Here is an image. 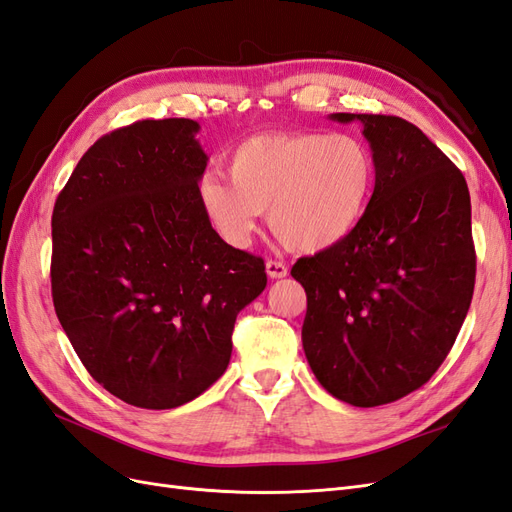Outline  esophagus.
Returning a JSON list of instances; mask_svg holds the SVG:
<instances>
[{
	"instance_id": "esophagus-1",
	"label": "esophagus",
	"mask_w": 512,
	"mask_h": 512,
	"mask_svg": "<svg viewBox=\"0 0 512 512\" xmlns=\"http://www.w3.org/2000/svg\"><path fill=\"white\" fill-rule=\"evenodd\" d=\"M265 267H267V275L271 277V280H280V277L288 275V267L280 260H267Z\"/></svg>"
}]
</instances>
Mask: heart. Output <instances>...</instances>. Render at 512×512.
I'll list each match as a JSON object with an SVG mask.
<instances>
[{
	"instance_id": "b5f03b06",
	"label": "heart",
	"mask_w": 512,
	"mask_h": 512,
	"mask_svg": "<svg viewBox=\"0 0 512 512\" xmlns=\"http://www.w3.org/2000/svg\"><path fill=\"white\" fill-rule=\"evenodd\" d=\"M198 183L207 218L232 245H247L262 211L288 250L314 254L361 226L376 192L374 151L354 134L292 132L247 138L230 162Z\"/></svg>"
}]
</instances>
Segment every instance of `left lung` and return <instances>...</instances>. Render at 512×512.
<instances>
[{
  "instance_id": "8db88e82",
  "label": "left lung",
  "mask_w": 512,
  "mask_h": 512,
  "mask_svg": "<svg viewBox=\"0 0 512 512\" xmlns=\"http://www.w3.org/2000/svg\"><path fill=\"white\" fill-rule=\"evenodd\" d=\"M361 121L376 192L361 226L290 271L307 294L303 350L318 382L356 408L391 404L436 374L472 303L476 252L466 177L393 115Z\"/></svg>"
}]
</instances>
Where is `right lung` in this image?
<instances>
[{"label":"right lung","instance_id":"obj_1","mask_svg":"<svg viewBox=\"0 0 512 512\" xmlns=\"http://www.w3.org/2000/svg\"><path fill=\"white\" fill-rule=\"evenodd\" d=\"M198 130L145 119L108 132L55 200V314L91 378L136 408L205 393L237 314L267 286L265 260L228 245L200 205Z\"/></svg>","mask_w":512,"mask_h":512}]
</instances>
